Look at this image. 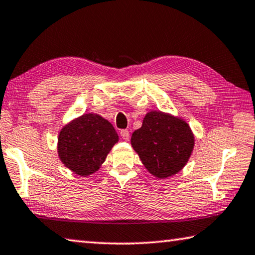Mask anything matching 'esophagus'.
Returning a JSON list of instances; mask_svg holds the SVG:
<instances>
[{"label":"esophagus","instance_id":"34e87169","mask_svg":"<svg viewBox=\"0 0 255 255\" xmlns=\"http://www.w3.org/2000/svg\"><path fill=\"white\" fill-rule=\"evenodd\" d=\"M120 136L123 137V139L128 140L129 139V131L127 130V129H123V130L120 131Z\"/></svg>","mask_w":255,"mask_h":255}]
</instances>
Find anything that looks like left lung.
<instances>
[{
	"label": "left lung",
	"instance_id": "1",
	"mask_svg": "<svg viewBox=\"0 0 255 255\" xmlns=\"http://www.w3.org/2000/svg\"><path fill=\"white\" fill-rule=\"evenodd\" d=\"M132 148L145 168L157 178L175 175L187 163L194 136L183 119L160 111L148 112L131 135Z\"/></svg>",
	"mask_w": 255,
	"mask_h": 255
}]
</instances>
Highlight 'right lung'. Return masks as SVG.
I'll return each instance as SVG.
<instances>
[{
    "label": "right lung",
    "instance_id": "1",
    "mask_svg": "<svg viewBox=\"0 0 255 255\" xmlns=\"http://www.w3.org/2000/svg\"><path fill=\"white\" fill-rule=\"evenodd\" d=\"M118 139L116 129L108 120L87 113L61 129L59 156L71 171L86 177L98 170Z\"/></svg>",
    "mask_w": 255,
    "mask_h": 255
}]
</instances>
